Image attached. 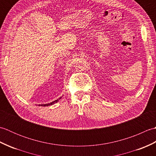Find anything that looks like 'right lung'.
Masks as SVG:
<instances>
[{"label":"right lung","mask_w":156,"mask_h":156,"mask_svg":"<svg viewBox=\"0 0 156 156\" xmlns=\"http://www.w3.org/2000/svg\"><path fill=\"white\" fill-rule=\"evenodd\" d=\"M61 98H62V97H60V98H59L57 99V100H55V101H53V102H50V103H48V104H45V105H39V106H43V107H45V106H49V105H54V104H55V102H57L58 101V100H59V99H61Z\"/></svg>","instance_id":"add662e5"}]
</instances>
